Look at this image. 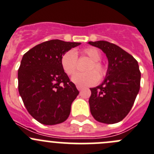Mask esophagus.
I'll list each match as a JSON object with an SVG mask.
<instances>
[{
  "label": "esophagus",
  "instance_id": "esophagus-1",
  "mask_svg": "<svg viewBox=\"0 0 154 154\" xmlns=\"http://www.w3.org/2000/svg\"><path fill=\"white\" fill-rule=\"evenodd\" d=\"M76 88H77V89H78L79 91L82 90V87H81V86H79V85H77L76 86Z\"/></svg>",
  "mask_w": 154,
  "mask_h": 154
}]
</instances>
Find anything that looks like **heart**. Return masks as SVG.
I'll return each mask as SVG.
<instances>
[{
  "mask_svg": "<svg viewBox=\"0 0 154 154\" xmlns=\"http://www.w3.org/2000/svg\"><path fill=\"white\" fill-rule=\"evenodd\" d=\"M82 55L88 57L92 60L87 68V72H77L72 76V81L82 87L91 86L99 81V78H103L106 74V67L100 62L101 52L96 48L90 47L84 49ZM61 66L66 74L72 75L75 72L78 66L77 54L73 50H69L63 54L61 57Z\"/></svg>",
  "mask_w": 154,
  "mask_h": 154,
  "instance_id": "heart-1",
  "label": "heart"
}]
</instances>
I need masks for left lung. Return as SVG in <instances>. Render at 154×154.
Segmentation results:
<instances>
[{
    "label": "left lung",
    "mask_w": 154,
    "mask_h": 154,
    "mask_svg": "<svg viewBox=\"0 0 154 154\" xmlns=\"http://www.w3.org/2000/svg\"><path fill=\"white\" fill-rule=\"evenodd\" d=\"M88 44L102 50L109 63L103 82L90 88L91 113L102 123H116L128 115L140 90L138 63L131 54L114 44L106 41Z\"/></svg>",
    "instance_id": "left-lung-1"
}]
</instances>
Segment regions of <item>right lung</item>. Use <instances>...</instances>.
Segmentation results:
<instances>
[{
	"label": "right lung",
	"mask_w": 154,
	"mask_h": 154,
	"mask_svg": "<svg viewBox=\"0 0 154 154\" xmlns=\"http://www.w3.org/2000/svg\"><path fill=\"white\" fill-rule=\"evenodd\" d=\"M81 45L51 40L23 55L18 69V88L28 112L40 123L57 125L67 119L79 94L61 66L63 54Z\"/></svg>",
	"instance_id": "add662e5"
}]
</instances>
